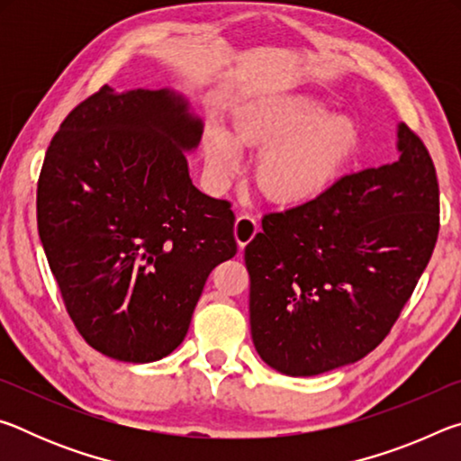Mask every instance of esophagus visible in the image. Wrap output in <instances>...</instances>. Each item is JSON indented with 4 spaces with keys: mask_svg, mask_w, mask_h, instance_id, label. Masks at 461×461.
I'll list each match as a JSON object with an SVG mask.
<instances>
[{
    "mask_svg": "<svg viewBox=\"0 0 461 461\" xmlns=\"http://www.w3.org/2000/svg\"><path fill=\"white\" fill-rule=\"evenodd\" d=\"M258 220H256L254 215L244 213V215H238L236 220V228H233V233H236V241L240 248H244L246 244L254 240L256 233H258Z\"/></svg>",
    "mask_w": 461,
    "mask_h": 461,
    "instance_id": "obj_1",
    "label": "esophagus"
}]
</instances>
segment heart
Listing matches in <instances>:
<instances>
[{"label":"heart","mask_w":461,"mask_h":461,"mask_svg":"<svg viewBox=\"0 0 461 461\" xmlns=\"http://www.w3.org/2000/svg\"><path fill=\"white\" fill-rule=\"evenodd\" d=\"M357 140V126L349 115H330L313 99L293 97L241 115L236 138L221 126H209L203 148L220 181L238 167V143L264 150L256 165V185L270 201L301 205L338 178L352 160Z\"/></svg>","instance_id":"1"}]
</instances>
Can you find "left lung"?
I'll return each mask as SVG.
<instances>
[{
	"label": "left lung",
	"mask_w": 461,
	"mask_h": 461,
	"mask_svg": "<svg viewBox=\"0 0 461 461\" xmlns=\"http://www.w3.org/2000/svg\"><path fill=\"white\" fill-rule=\"evenodd\" d=\"M401 158L341 176L303 205L264 215L244 252L256 352L286 376H315L380 346L431 260L439 185L415 131Z\"/></svg>",
	"instance_id": "left-lung-1"
}]
</instances>
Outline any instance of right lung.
Returning <instances> with one entry per match:
<instances>
[{
	"mask_svg": "<svg viewBox=\"0 0 461 461\" xmlns=\"http://www.w3.org/2000/svg\"><path fill=\"white\" fill-rule=\"evenodd\" d=\"M201 120L167 89L81 101L38 176V231L68 317L93 349L154 362L181 346L217 264L238 252L231 203L191 183Z\"/></svg>",
	"mask_w": 461,
	"mask_h": 461,
	"instance_id": "obj_1",
	"label": "right lung"
}]
</instances>
